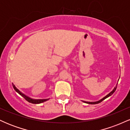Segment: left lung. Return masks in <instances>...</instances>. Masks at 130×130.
<instances>
[{"instance_id": "8db88e82", "label": "left lung", "mask_w": 130, "mask_h": 130, "mask_svg": "<svg viewBox=\"0 0 130 130\" xmlns=\"http://www.w3.org/2000/svg\"><path fill=\"white\" fill-rule=\"evenodd\" d=\"M117 85H116V87H114V89H113V90L112 91V92H110V93H109L108 95H107L106 96H104V97L103 98H102V99L100 100H99V101H95V102H88V101H84V102L86 103H88V104H98V103H100V102H101V101H103L104 100H105L106 98H107L108 97H109V96H111V95H112V94L114 93L115 91H116V89H117Z\"/></svg>"}]
</instances>
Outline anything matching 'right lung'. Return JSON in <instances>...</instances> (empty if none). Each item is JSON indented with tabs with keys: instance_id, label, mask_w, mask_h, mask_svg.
Returning <instances> with one entry per match:
<instances>
[{
	"instance_id": "obj_1",
	"label": "right lung",
	"mask_w": 130,
	"mask_h": 130,
	"mask_svg": "<svg viewBox=\"0 0 130 130\" xmlns=\"http://www.w3.org/2000/svg\"><path fill=\"white\" fill-rule=\"evenodd\" d=\"M13 87L14 88V89L15 90V91L16 92H18L19 95H21L23 98H24V99L28 101V102L30 103H33V104H40V103H41L43 102H44V101L48 100V99H43V100H35V99H32V98H30L29 96H26V95H24V93H22V92H21L20 91H19L18 89H17L15 87V86H14V84H13Z\"/></svg>"
}]
</instances>
